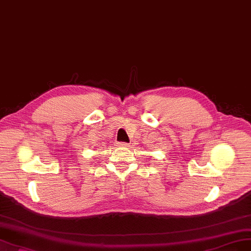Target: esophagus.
<instances>
[{
  "label": "esophagus",
  "instance_id": "obj_1",
  "mask_svg": "<svg viewBox=\"0 0 251 251\" xmlns=\"http://www.w3.org/2000/svg\"><path fill=\"white\" fill-rule=\"evenodd\" d=\"M118 146L119 147H122V148H129V144H126V143H118Z\"/></svg>",
  "mask_w": 251,
  "mask_h": 251
}]
</instances>
